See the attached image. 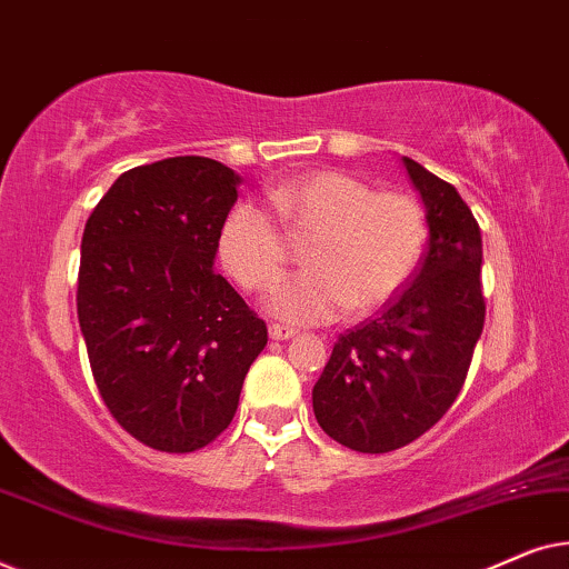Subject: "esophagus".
<instances>
[{"label":"esophagus","mask_w":569,"mask_h":569,"mask_svg":"<svg viewBox=\"0 0 569 569\" xmlns=\"http://www.w3.org/2000/svg\"><path fill=\"white\" fill-rule=\"evenodd\" d=\"M295 329H287V326H279V323H271L269 326V337L274 341H284V339H292L295 337Z\"/></svg>","instance_id":"1"}]
</instances>
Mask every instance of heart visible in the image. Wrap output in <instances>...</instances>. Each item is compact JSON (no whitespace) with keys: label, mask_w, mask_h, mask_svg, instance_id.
Instances as JSON below:
<instances>
[{"label":"heart","mask_w":569,"mask_h":569,"mask_svg":"<svg viewBox=\"0 0 569 569\" xmlns=\"http://www.w3.org/2000/svg\"><path fill=\"white\" fill-rule=\"evenodd\" d=\"M267 204L287 236L310 238L306 274L284 279L267 298L269 313L287 323H323L345 308L370 313L409 282L422 259L427 222L419 201L376 191L345 170L277 186ZM276 221L267 209L236 204L222 222L220 259L248 292L267 290L284 271L287 246Z\"/></svg>","instance_id":"heart-1"}]
</instances>
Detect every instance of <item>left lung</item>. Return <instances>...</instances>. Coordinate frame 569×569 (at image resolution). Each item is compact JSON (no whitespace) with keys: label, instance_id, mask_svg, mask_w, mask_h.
I'll list each match as a JSON object with an SVG mask.
<instances>
[{"label":"left lung","instance_id":"obj_1","mask_svg":"<svg viewBox=\"0 0 569 569\" xmlns=\"http://www.w3.org/2000/svg\"><path fill=\"white\" fill-rule=\"evenodd\" d=\"M401 160L425 204L427 253L378 318L341 333L313 386L318 425L360 453L430 430L453 407L485 329L479 222L453 186Z\"/></svg>","mask_w":569,"mask_h":569}]
</instances>
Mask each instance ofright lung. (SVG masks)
Wrapping results in <instances>:
<instances>
[{
  "mask_svg": "<svg viewBox=\"0 0 569 569\" xmlns=\"http://www.w3.org/2000/svg\"><path fill=\"white\" fill-rule=\"evenodd\" d=\"M240 176L186 154L116 178L82 232L77 318L116 422L191 453L228 430L267 323L214 271Z\"/></svg>",
  "mask_w": 569,
  "mask_h": 569,
  "instance_id": "1",
  "label": "right lung"
}]
</instances>
